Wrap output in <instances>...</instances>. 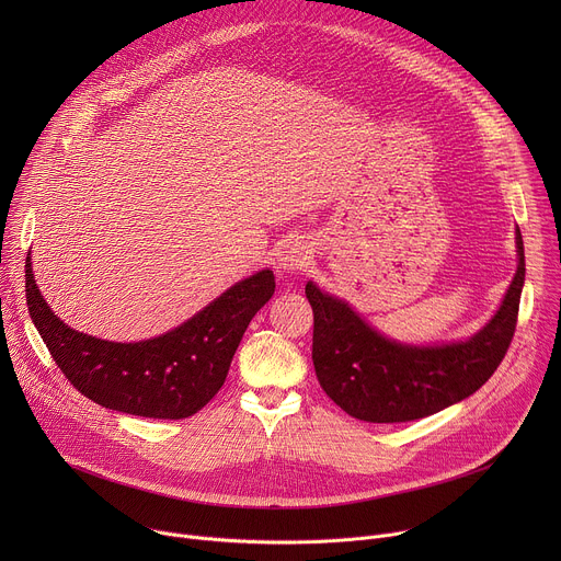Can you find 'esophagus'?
Returning a JSON list of instances; mask_svg holds the SVG:
<instances>
[{
	"label": "esophagus",
	"mask_w": 561,
	"mask_h": 561,
	"mask_svg": "<svg viewBox=\"0 0 561 561\" xmlns=\"http://www.w3.org/2000/svg\"><path fill=\"white\" fill-rule=\"evenodd\" d=\"M310 260V249L301 239H288V242L277 253V268L282 273H295L304 268Z\"/></svg>",
	"instance_id": "34e87169"
}]
</instances>
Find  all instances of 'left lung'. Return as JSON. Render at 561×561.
Returning <instances> with one entry per match:
<instances>
[{"label": "left lung", "instance_id": "8db88e82", "mask_svg": "<svg viewBox=\"0 0 561 561\" xmlns=\"http://www.w3.org/2000/svg\"><path fill=\"white\" fill-rule=\"evenodd\" d=\"M517 271L486 327L461 342L404 344L381 335L344 299L306 284L312 306V364L319 386L351 417L373 424L413 422L439 413L482 388L502 364L526 277L515 230Z\"/></svg>", "mask_w": 561, "mask_h": 561}]
</instances>
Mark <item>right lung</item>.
<instances>
[{
    "mask_svg": "<svg viewBox=\"0 0 561 561\" xmlns=\"http://www.w3.org/2000/svg\"><path fill=\"white\" fill-rule=\"evenodd\" d=\"M273 293L275 275L264 268L164 335L108 342L61 322L39 293L26 257L28 312L66 379L104 409L150 420H184L210 402L251 319Z\"/></svg>",
    "mask_w": 561,
    "mask_h": 561,
    "instance_id": "right-lung-1",
    "label": "right lung"
}]
</instances>
